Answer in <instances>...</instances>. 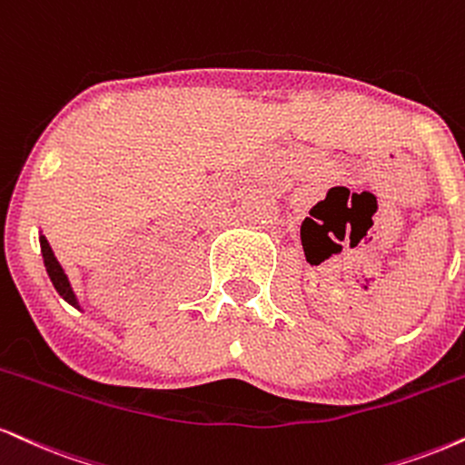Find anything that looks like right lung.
<instances>
[{
	"label": "right lung",
	"mask_w": 465,
	"mask_h": 465,
	"mask_svg": "<svg viewBox=\"0 0 465 465\" xmlns=\"http://www.w3.org/2000/svg\"><path fill=\"white\" fill-rule=\"evenodd\" d=\"M41 251H43L45 268H47V275H49V279H52L54 288L58 290V294L63 296L66 303H71L73 307H77V310H80V305H77L75 294H73V290H71L69 279H66L63 266H60V262L55 260L54 251H52V247H49L47 238H45V236H41Z\"/></svg>",
	"instance_id": "right-lung-1"
}]
</instances>
